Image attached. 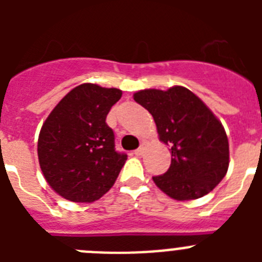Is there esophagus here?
Segmentation results:
<instances>
[{
  "mask_svg": "<svg viewBox=\"0 0 262 262\" xmlns=\"http://www.w3.org/2000/svg\"><path fill=\"white\" fill-rule=\"evenodd\" d=\"M144 151H145V148L143 147V145H140L138 149H135V155H136V156H142V155L144 154Z\"/></svg>",
  "mask_w": 262,
  "mask_h": 262,
  "instance_id": "34e87169",
  "label": "esophagus"
}]
</instances>
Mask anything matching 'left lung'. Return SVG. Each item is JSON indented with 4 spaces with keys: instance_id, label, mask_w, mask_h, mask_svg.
Here are the masks:
<instances>
[{
    "instance_id": "1",
    "label": "left lung",
    "mask_w": 262,
    "mask_h": 262,
    "mask_svg": "<svg viewBox=\"0 0 262 262\" xmlns=\"http://www.w3.org/2000/svg\"><path fill=\"white\" fill-rule=\"evenodd\" d=\"M134 99L151 113L160 140L172 152L168 170L152 177L157 187L176 201L209 194L230 164L228 139L219 119L184 86L140 90Z\"/></svg>"
}]
</instances>
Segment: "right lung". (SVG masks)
Returning a JSON list of instances; mask_svg holds the SVG:
<instances>
[{"label":"right lung","mask_w":262,"mask_h":262,"mask_svg":"<svg viewBox=\"0 0 262 262\" xmlns=\"http://www.w3.org/2000/svg\"><path fill=\"white\" fill-rule=\"evenodd\" d=\"M122 90L81 84L55 106L38 139L40 169L53 190L72 202L90 203L107 193L127 160L115 151L106 123Z\"/></svg>","instance_id":"right-lung-1"}]
</instances>
